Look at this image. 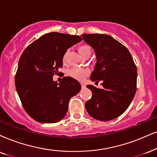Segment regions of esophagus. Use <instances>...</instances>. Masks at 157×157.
<instances>
[{
	"instance_id": "esophagus-1",
	"label": "esophagus",
	"mask_w": 157,
	"mask_h": 157,
	"mask_svg": "<svg viewBox=\"0 0 157 157\" xmlns=\"http://www.w3.org/2000/svg\"><path fill=\"white\" fill-rule=\"evenodd\" d=\"M85 86H86V85H85V84H84V83H82V84H81V87H82V89L85 88Z\"/></svg>"
}]
</instances>
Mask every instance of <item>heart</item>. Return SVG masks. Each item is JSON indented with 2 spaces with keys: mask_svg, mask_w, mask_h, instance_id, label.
I'll return each instance as SVG.
<instances>
[{
  "mask_svg": "<svg viewBox=\"0 0 157 157\" xmlns=\"http://www.w3.org/2000/svg\"><path fill=\"white\" fill-rule=\"evenodd\" d=\"M78 52L80 53V54L82 57H84L85 56L88 54L90 55V48L88 45H81L78 47ZM67 54V52L65 53L64 56H63V60H64V61L66 60ZM69 74L74 79L82 81L84 80L85 77H87L90 74V69L88 68H73L69 71Z\"/></svg>",
  "mask_w": 157,
  "mask_h": 157,
  "instance_id": "b5f03b06",
  "label": "heart"
}]
</instances>
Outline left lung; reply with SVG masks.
I'll return each mask as SVG.
<instances>
[{
  "label": "left lung",
  "instance_id": "8db88e82",
  "mask_svg": "<svg viewBox=\"0 0 157 157\" xmlns=\"http://www.w3.org/2000/svg\"><path fill=\"white\" fill-rule=\"evenodd\" d=\"M81 36L96 56V64L90 80L101 81L103 88L92 85L87 88L92 97L85 109L92 117L109 121L120 117L132 102L136 92L137 68L128 48L112 37L103 34Z\"/></svg>",
  "mask_w": 157,
  "mask_h": 157
}]
</instances>
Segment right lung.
Returning <instances> with one entry per match:
<instances>
[{
    "mask_svg": "<svg viewBox=\"0 0 157 157\" xmlns=\"http://www.w3.org/2000/svg\"><path fill=\"white\" fill-rule=\"evenodd\" d=\"M82 40L78 35L47 33L25 48L19 59L15 85L21 104L33 120L42 123L60 121L68 110L69 99L81 85L71 77L58 83L53 76L63 66L69 48Z\"/></svg>",
    "mask_w": 157,
    "mask_h": 157,
    "instance_id": "add662e5",
    "label": "right lung"
}]
</instances>
